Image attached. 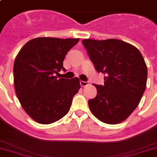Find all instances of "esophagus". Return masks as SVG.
Masks as SVG:
<instances>
[{"label":"esophagus","mask_w":157,"mask_h":157,"mask_svg":"<svg viewBox=\"0 0 157 157\" xmlns=\"http://www.w3.org/2000/svg\"><path fill=\"white\" fill-rule=\"evenodd\" d=\"M80 85H81V86L84 87V86H87V85L89 84V82H88V81H83V80H80Z\"/></svg>","instance_id":"1"}]
</instances>
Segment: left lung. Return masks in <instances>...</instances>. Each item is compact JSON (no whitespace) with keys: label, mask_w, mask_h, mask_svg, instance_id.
Here are the masks:
<instances>
[{"label":"left lung","mask_w":157,"mask_h":157,"mask_svg":"<svg viewBox=\"0 0 157 157\" xmlns=\"http://www.w3.org/2000/svg\"><path fill=\"white\" fill-rule=\"evenodd\" d=\"M84 48L104 84H94L97 95L88 100L92 114L104 123L117 124L138 106L146 88V64L141 52L127 43L112 39H84Z\"/></svg>","instance_id":"obj_1"}]
</instances>
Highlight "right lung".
<instances>
[{"instance_id":"right-lung-1","label":"right lung","mask_w":157,"mask_h":157,"mask_svg":"<svg viewBox=\"0 0 157 157\" xmlns=\"http://www.w3.org/2000/svg\"><path fill=\"white\" fill-rule=\"evenodd\" d=\"M79 39L36 38L26 43L13 67L16 94L22 107L35 122L50 124L69 112L80 80L58 78L63 61Z\"/></svg>"}]
</instances>
